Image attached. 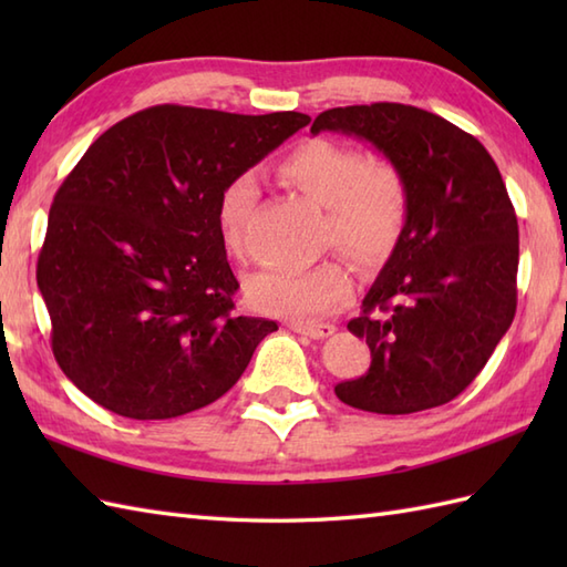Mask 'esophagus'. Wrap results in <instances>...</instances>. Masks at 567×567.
Returning a JSON list of instances; mask_svg holds the SVG:
<instances>
[{
    "label": "esophagus",
    "mask_w": 567,
    "mask_h": 567,
    "mask_svg": "<svg viewBox=\"0 0 567 567\" xmlns=\"http://www.w3.org/2000/svg\"><path fill=\"white\" fill-rule=\"evenodd\" d=\"M290 329L295 333L309 336V339H327V336H331L336 331L333 323H305V321H292Z\"/></svg>",
    "instance_id": "34e87169"
}]
</instances>
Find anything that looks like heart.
I'll return each mask as SVG.
<instances>
[{
  "label": "heart",
  "mask_w": 567,
  "mask_h": 567,
  "mask_svg": "<svg viewBox=\"0 0 567 567\" xmlns=\"http://www.w3.org/2000/svg\"><path fill=\"white\" fill-rule=\"evenodd\" d=\"M287 185L327 207L323 244L339 246L358 265H378L400 244L409 216L406 183L392 161L363 155L329 138H309L277 165ZM256 177L228 179L216 202V226L224 244L238 250L258 204ZM353 280L339 258H323L297 270H265L248 282V297L265 315L315 319L339 309Z\"/></svg>",
  "instance_id": "1"
}]
</instances>
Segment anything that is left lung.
<instances>
[{
  "mask_svg": "<svg viewBox=\"0 0 567 567\" xmlns=\"http://www.w3.org/2000/svg\"><path fill=\"white\" fill-rule=\"evenodd\" d=\"M336 131L375 146L406 183L409 216L348 331L365 339V375L336 384L348 406L414 414L455 400L507 333L516 311L519 224L483 143L409 104L321 112Z\"/></svg>",
  "mask_w": 567,
  "mask_h": 567,
  "instance_id": "1",
  "label": "left lung"
}]
</instances>
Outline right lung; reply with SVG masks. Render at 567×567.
Returning a JSON list of instances; mask_svg holds the SVG:
<instances>
[{"mask_svg":"<svg viewBox=\"0 0 567 567\" xmlns=\"http://www.w3.org/2000/svg\"><path fill=\"white\" fill-rule=\"evenodd\" d=\"M309 124L158 104L92 143L58 187L35 280L60 370L128 419H173L219 400L270 319L234 315L238 280L216 202Z\"/></svg>","mask_w":567,"mask_h":567,"instance_id":"1","label":"right lung"}]
</instances>
